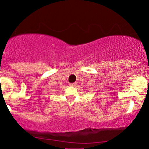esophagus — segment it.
I'll return each mask as SVG.
<instances>
[{
    "mask_svg": "<svg viewBox=\"0 0 149 149\" xmlns=\"http://www.w3.org/2000/svg\"><path fill=\"white\" fill-rule=\"evenodd\" d=\"M76 85H77V83H76V82L71 83V84H70V86H71V87H76Z\"/></svg>",
    "mask_w": 149,
    "mask_h": 149,
    "instance_id": "34e87169",
    "label": "esophagus"
}]
</instances>
